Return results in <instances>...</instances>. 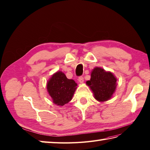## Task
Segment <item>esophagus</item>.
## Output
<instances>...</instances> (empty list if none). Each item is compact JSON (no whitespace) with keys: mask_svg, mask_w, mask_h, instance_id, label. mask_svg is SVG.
<instances>
[{"mask_svg":"<svg viewBox=\"0 0 150 150\" xmlns=\"http://www.w3.org/2000/svg\"><path fill=\"white\" fill-rule=\"evenodd\" d=\"M78 81H79V82H80V83H83V81H84V80H83V76H79V79H78Z\"/></svg>","mask_w":150,"mask_h":150,"instance_id":"esophagus-1","label":"esophagus"}]
</instances>
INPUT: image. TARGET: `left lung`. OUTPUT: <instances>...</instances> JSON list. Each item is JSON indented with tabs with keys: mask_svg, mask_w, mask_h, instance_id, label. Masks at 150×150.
Returning <instances> with one entry per match:
<instances>
[{
	"mask_svg": "<svg viewBox=\"0 0 150 150\" xmlns=\"http://www.w3.org/2000/svg\"><path fill=\"white\" fill-rule=\"evenodd\" d=\"M117 79L112 73L102 68L93 69L90 81L86 82L93 93L95 98L99 102H105L112 97L116 88Z\"/></svg>",
	"mask_w": 150,
	"mask_h": 150,
	"instance_id": "8db88e82",
	"label": "left lung"
}]
</instances>
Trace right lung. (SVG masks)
Listing matches in <instances>:
<instances>
[{"instance_id": "obj_1", "label": "right lung", "mask_w": 150, "mask_h": 150, "mask_svg": "<svg viewBox=\"0 0 150 150\" xmlns=\"http://www.w3.org/2000/svg\"><path fill=\"white\" fill-rule=\"evenodd\" d=\"M77 84L68 79L62 71H57L51 76L47 84V91L57 105L63 106L71 101Z\"/></svg>"}]
</instances>
